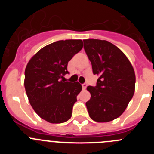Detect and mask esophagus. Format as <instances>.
<instances>
[{
    "mask_svg": "<svg viewBox=\"0 0 154 154\" xmlns=\"http://www.w3.org/2000/svg\"><path fill=\"white\" fill-rule=\"evenodd\" d=\"M82 89H86V87H87V84L86 83H83L82 85Z\"/></svg>",
    "mask_w": 154,
    "mask_h": 154,
    "instance_id": "obj_1",
    "label": "esophagus"
}]
</instances>
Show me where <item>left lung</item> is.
<instances>
[{
  "label": "left lung",
  "mask_w": 154,
  "mask_h": 154,
  "mask_svg": "<svg viewBox=\"0 0 154 154\" xmlns=\"http://www.w3.org/2000/svg\"><path fill=\"white\" fill-rule=\"evenodd\" d=\"M84 48L99 79L95 87L88 86L91 98L86 102L91 119L106 123L120 116L135 92L133 65L119 48L109 42L85 39Z\"/></svg>",
  "instance_id": "left-lung-1"
}]
</instances>
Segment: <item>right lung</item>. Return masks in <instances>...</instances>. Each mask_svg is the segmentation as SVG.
I'll return each mask as SVG.
<instances>
[{
  "instance_id": "1",
  "label": "right lung",
  "mask_w": 154,
  "mask_h": 154,
  "mask_svg": "<svg viewBox=\"0 0 154 154\" xmlns=\"http://www.w3.org/2000/svg\"><path fill=\"white\" fill-rule=\"evenodd\" d=\"M83 47L82 41H58L39 50L28 62L24 88L35 112L51 123H62L72 116L82 87L79 82H65L68 62Z\"/></svg>"
}]
</instances>
